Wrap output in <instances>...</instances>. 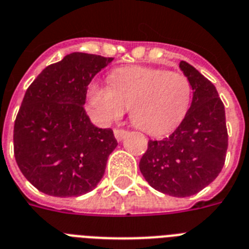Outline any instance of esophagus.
Returning <instances> with one entry per match:
<instances>
[{
  "instance_id": "1",
  "label": "esophagus",
  "mask_w": 249,
  "mask_h": 249,
  "mask_svg": "<svg viewBox=\"0 0 249 249\" xmlns=\"http://www.w3.org/2000/svg\"><path fill=\"white\" fill-rule=\"evenodd\" d=\"M114 134H115V138L118 139V141H121V139L124 138L125 135L128 134V131L124 130V129L115 128V129H114Z\"/></svg>"
}]
</instances>
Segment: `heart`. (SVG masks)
<instances>
[{
    "mask_svg": "<svg viewBox=\"0 0 249 249\" xmlns=\"http://www.w3.org/2000/svg\"><path fill=\"white\" fill-rule=\"evenodd\" d=\"M111 88L90 86L88 104L94 118L110 123L130 108L133 124L153 135L169 133L187 116L193 88L187 75L162 69L131 66L108 76Z\"/></svg>",
    "mask_w": 249,
    "mask_h": 249,
    "instance_id": "1",
    "label": "heart"
}]
</instances>
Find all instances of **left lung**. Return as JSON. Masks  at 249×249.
I'll return each instance as SVG.
<instances>
[{"label":"left lung","instance_id":"8db88e82","mask_svg":"<svg viewBox=\"0 0 249 249\" xmlns=\"http://www.w3.org/2000/svg\"><path fill=\"white\" fill-rule=\"evenodd\" d=\"M191 80L193 100L187 116L167 138L148 141L141 173L156 191L189 197L215 180L225 163V108L215 86L191 64L180 61Z\"/></svg>","mask_w":249,"mask_h":249}]
</instances>
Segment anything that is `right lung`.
<instances>
[{
  "mask_svg": "<svg viewBox=\"0 0 249 249\" xmlns=\"http://www.w3.org/2000/svg\"><path fill=\"white\" fill-rule=\"evenodd\" d=\"M112 57L74 52L28 87L14 124V156L24 177L48 196L76 197L100 183L116 148L112 129L90 123V80Z\"/></svg>",
  "mask_w": 249,
  "mask_h": 249,
  "instance_id": "add662e5",
  "label": "right lung"
}]
</instances>
